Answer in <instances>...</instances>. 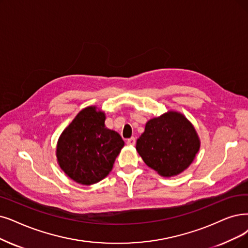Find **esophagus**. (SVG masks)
Returning a JSON list of instances; mask_svg holds the SVG:
<instances>
[{
    "label": "esophagus",
    "mask_w": 248,
    "mask_h": 248,
    "mask_svg": "<svg viewBox=\"0 0 248 248\" xmlns=\"http://www.w3.org/2000/svg\"><path fill=\"white\" fill-rule=\"evenodd\" d=\"M135 142H136V140L135 137H131V138H128V140H126V143L128 145H135Z\"/></svg>",
    "instance_id": "esophagus-1"
}]
</instances>
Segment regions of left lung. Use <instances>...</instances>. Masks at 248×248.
Masks as SVG:
<instances>
[{
  "mask_svg": "<svg viewBox=\"0 0 248 248\" xmlns=\"http://www.w3.org/2000/svg\"><path fill=\"white\" fill-rule=\"evenodd\" d=\"M201 140L193 125L179 112L153 118L136 141L143 162L163 177L182 173L193 162Z\"/></svg>",
  "mask_w": 248,
  "mask_h": 248,
  "instance_id": "left-lung-1",
  "label": "left lung"
}]
</instances>
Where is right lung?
Returning <instances> with one entry per match:
<instances>
[{"instance_id":"add662e5","label":"right lung","mask_w":248,"mask_h":248,"mask_svg":"<svg viewBox=\"0 0 248 248\" xmlns=\"http://www.w3.org/2000/svg\"><path fill=\"white\" fill-rule=\"evenodd\" d=\"M106 115L96 107L79 112L59 137L58 164L75 182L92 185L100 182L113 169L124 141L120 134L108 129Z\"/></svg>"}]
</instances>
